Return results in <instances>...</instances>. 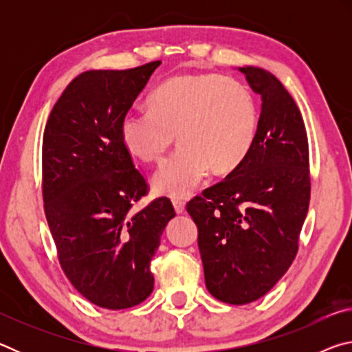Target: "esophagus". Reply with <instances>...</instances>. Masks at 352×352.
<instances>
[{"instance_id":"obj_1","label":"esophagus","mask_w":352,"mask_h":352,"mask_svg":"<svg viewBox=\"0 0 352 352\" xmlns=\"http://www.w3.org/2000/svg\"><path fill=\"white\" fill-rule=\"evenodd\" d=\"M172 204H174L175 211H177L178 214L184 212V208H186V204H184V201H183L182 199H174V200H172Z\"/></svg>"}]
</instances>
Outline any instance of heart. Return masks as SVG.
<instances>
[{"label": "heart", "instance_id": "obj_1", "mask_svg": "<svg viewBox=\"0 0 352 352\" xmlns=\"http://www.w3.org/2000/svg\"><path fill=\"white\" fill-rule=\"evenodd\" d=\"M259 109L252 90L216 73L180 74L148 96V111L127 113L121 138L133 157L160 163L178 135L182 147L153 177L158 192L184 197L210 169L234 170L258 135Z\"/></svg>", "mask_w": 352, "mask_h": 352}]
</instances>
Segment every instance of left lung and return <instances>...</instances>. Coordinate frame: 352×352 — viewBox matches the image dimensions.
<instances>
[{"label":"left lung","mask_w":352,"mask_h":352,"mask_svg":"<svg viewBox=\"0 0 352 352\" xmlns=\"http://www.w3.org/2000/svg\"><path fill=\"white\" fill-rule=\"evenodd\" d=\"M262 98L245 160L188 201L210 294L228 305L264 296L294 262L311 200L309 142L294 98L269 71L239 68Z\"/></svg>","instance_id":"left-lung-1"}]
</instances>
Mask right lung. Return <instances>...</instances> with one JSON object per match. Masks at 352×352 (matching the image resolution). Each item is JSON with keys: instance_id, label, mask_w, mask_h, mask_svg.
Instances as JSON below:
<instances>
[{"instance_id": "1", "label": "right lung", "mask_w": 352, "mask_h": 352, "mask_svg": "<svg viewBox=\"0 0 352 352\" xmlns=\"http://www.w3.org/2000/svg\"><path fill=\"white\" fill-rule=\"evenodd\" d=\"M160 63L77 76L43 133L41 192L58 262L80 295L111 311L152 294L151 261L175 216L168 197L132 210L148 184L121 138L122 118Z\"/></svg>"}]
</instances>
